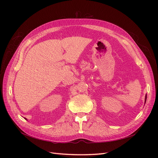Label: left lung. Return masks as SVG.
<instances>
[{
	"instance_id": "left-lung-1",
	"label": "left lung",
	"mask_w": 158,
	"mask_h": 158,
	"mask_svg": "<svg viewBox=\"0 0 158 158\" xmlns=\"http://www.w3.org/2000/svg\"><path fill=\"white\" fill-rule=\"evenodd\" d=\"M146 99H147V95L146 94V96H145V103H146Z\"/></svg>"
}]
</instances>
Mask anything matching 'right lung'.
<instances>
[{
  "label": "right lung",
  "instance_id": "add662e5",
  "mask_svg": "<svg viewBox=\"0 0 158 158\" xmlns=\"http://www.w3.org/2000/svg\"><path fill=\"white\" fill-rule=\"evenodd\" d=\"M25 119H26V120H27V118H25Z\"/></svg>",
  "mask_w": 158,
  "mask_h": 158
}]
</instances>
